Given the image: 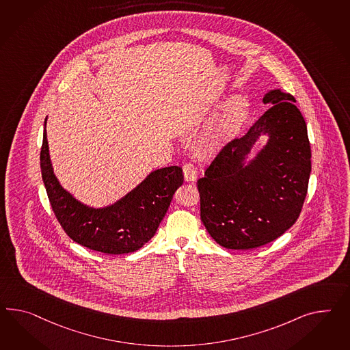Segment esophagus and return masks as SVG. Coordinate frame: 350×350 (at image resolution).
Returning <instances> with one entry per match:
<instances>
[{
  "instance_id": "obj_1",
  "label": "esophagus",
  "mask_w": 350,
  "mask_h": 350,
  "mask_svg": "<svg viewBox=\"0 0 350 350\" xmlns=\"http://www.w3.org/2000/svg\"><path fill=\"white\" fill-rule=\"evenodd\" d=\"M183 171H184V178L187 181L197 180V166L193 162H185L183 166Z\"/></svg>"
}]
</instances>
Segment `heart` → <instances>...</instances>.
<instances>
[{"label":"heart","mask_w":350,"mask_h":350,"mask_svg":"<svg viewBox=\"0 0 350 350\" xmlns=\"http://www.w3.org/2000/svg\"><path fill=\"white\" fill-rule=\"evenodd\" d=\"M247 103L241 96L227 100L215 120L217 133L224 138L239 135L247 119Z\"/></svg>","instance_id":"b5f03b06"}]
</instances>
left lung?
I'll return each mask as SVG.
<instances>
[{
    "mask_svg": "<svg viewBox=\"0 0 350 350\" xmlns=\"http://www.w3.org/2000/svg\"><path fill=\"white\" fill-rule=\"evenodd\" d=\"M264 103L273 107L246 135L226 144L198 180L202 222L226 249L249 250L278 239L296 222L307 194L311 146L296 100L271 90ZM264 134L269 142L245 164Z\"/></svg>",
    "mask_w": 350,
    "mask_h": 350,
    "instance_id": "obj_1",
    "label": "left lung"
}]
</instances>
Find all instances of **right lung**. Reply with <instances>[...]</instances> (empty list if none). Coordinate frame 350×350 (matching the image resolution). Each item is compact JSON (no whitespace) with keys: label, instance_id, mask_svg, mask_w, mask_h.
I'll use <instances>...</instances> for the list:
<instances>
[{"label":"right lung","instance_id":"obj_1","mask_svg":"<svg viewBox=\"0 0 350 350\" xmlns=\"http://www.w3.org/2000/svg\"><path fill=\"white\" fill-rule=\"evenodd\" d=\"M40 169L48 199L64 232L90 250L110 255L133 252L150 241L169 209L174 193L184 181L179 166H169L152 171L111 206H85L64 190L55 178L45 128Z\"/></svg>","mask_w":350,"mask_h":350}]
</instances>
